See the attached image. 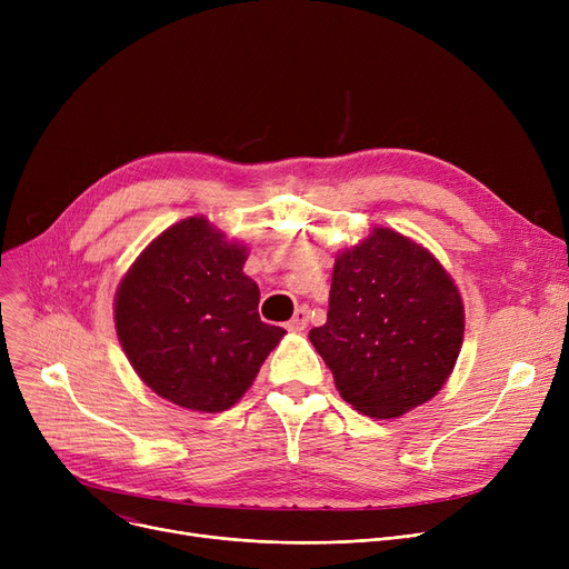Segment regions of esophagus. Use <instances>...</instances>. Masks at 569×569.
<instances>
[{"mask_svg":"<svg viewBox=\"0 0 569 569\" xmlns=\"http://www.w3.org/2000/svg\"><path fill=\"white\" fill-rule=\"evenodd\" d=\"M309 325V309L307 307H300V309H295V313H292V318L286 322V327L290 332H302L305 327Z\"/></svg>","mask_w":569,"mask_h":569,"instance_id":"1","label":"esophagus"}]
</instances>
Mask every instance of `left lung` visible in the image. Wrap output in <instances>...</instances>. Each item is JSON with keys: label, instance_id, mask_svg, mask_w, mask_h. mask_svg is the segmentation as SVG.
<instances>
[{"label": "left lung", "instance_id": "left-lung-1", "mask_svg": "<svg viewBox=\"0 0 569 569\" xmlns=\"http://www.w3.org/2000/svg\"><path fill=\"white\" fill-rule=\"evenodd\" d=\"M309 339L355 410L390 420L433 399L463 341V302L412 239L373 228L337 256L330 311Z\"/></svg>", "mask_w": 569, "mask_h": 569}]
</instances>
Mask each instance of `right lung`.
<instances>
[{
  "label": "right lung",
  "instance_id": "1",
  "mask_svg": "<svg viewBox=\"0 0 569 569\" xmlns=\"http://www.w3.org/2000/svg\"><path fill=\"white\" fill-rule=\"evenodd\" d=\"M249 249L204 217L163 230L114 295V327L147 387L198 412L234 406L286 335L258 316Z\"/></svg>",
  "mask_w": 569,
  "mask_h": 569
}]
</instances>
